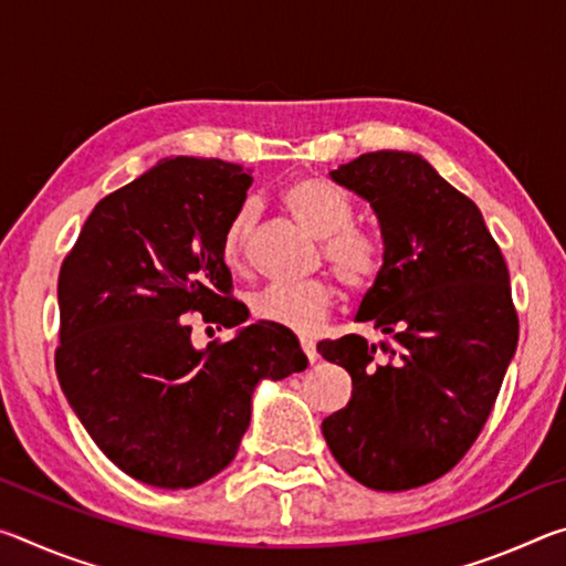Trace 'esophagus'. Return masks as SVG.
Returning <instances> with one entry per match:
<instances>
[{
    "label": "esophagus",
    "instance_id": "1",
    "mask_svg": "<svg viewBox=\"0 0 566 566\" xmlns=\"http://www.w3.org/2000/svg\"><path fill=\"white\" fill-rule=\"evenodd\" d=\"M302 352H304V357L310 359L312 364L317 361V347H314L312 339H302Z\"/></svg>",
    "mask_w": 566,
    "mask_h": 566
}]
</instances>
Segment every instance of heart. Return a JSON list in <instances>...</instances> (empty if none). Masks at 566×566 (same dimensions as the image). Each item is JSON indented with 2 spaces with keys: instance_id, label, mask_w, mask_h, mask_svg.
<instances>
[{
  "instance_id": "obj_1",
  "label": "heart",
  "mask_w": 566,
  "mask_h": 566,
  "mask_svg": "<svg viewBox=\"0 0 566 566\" xmlns=\"http://www.w3.org/2000/svg\"><path fill=\"white\" fill-rule=\"evenodd\" d=\"M282 205L306 232L322 239V254L347 290H367L381 270V247L371 234L352 227L354 207L344 191L327 179H296L282 191ZM254 227L252 205L239 207L222 234V260L242 266L247 242ZM334 304V286L327 280L302 284H270L254 292L249 310L256 319L310 334L319 327Z\"/></svg>"
}]
</instances>
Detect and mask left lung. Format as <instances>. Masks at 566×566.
<instances>
[{"label": "left lung", "mask_w": 566, "mask_h": 566, "mask_svg": "<svg viewBox=\"0 0 566 566\" xmlns=\"http://www.w3.org/2000/svg\"><path fill=\"white\" fill-rule=\"evenodd\" d=\"M329 177L377 214L385 254L357 322L387 339L317 344L352 377L322 434L359 484L415 490L467 454L500 395L520 339L510 272L476 205L419 155L369 151Z\"/></svg>", "instance_id": "1"}]
</instances>
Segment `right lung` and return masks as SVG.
<instances>
[{"label": "right lung", "mask_w": 566, "mask_h": 566, "mask_svg": "<svg viewBox=\"0 0 566 566\" xmlns=\"http://www.w3.org/2000/svg\"><path fill=\"white\" fill-rule=\"evenodd\" d=\"M252 185L222 159L167 157L94 207L60 270L56 377L124 474L189 490L232 462L262 379L306 369L300 339L256 322L191 344L189 312L237 327L222 234Z\"/></svg>", "instance_id": "obj_1"}]
</instances>
